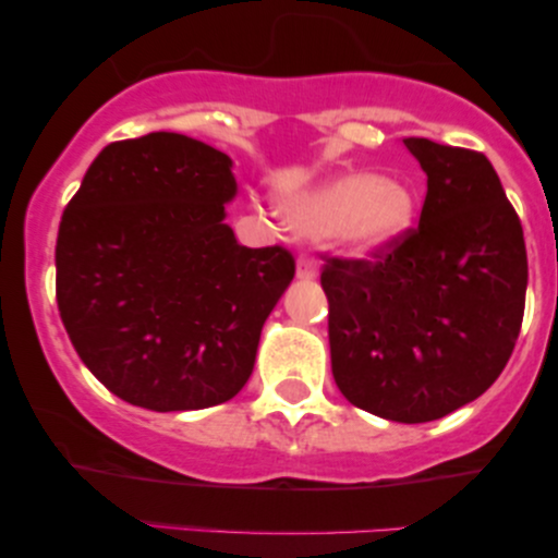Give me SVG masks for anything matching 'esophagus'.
<instances>
[{
	"label": "esophagus",
	"mask_w": 558,
	"mask_h": 558,
	"mask_svg": "<svg viewBox=\"0 0 558 558\" xmlns=\"http://www.w3.org/2000/svg\"><path fill=\"white\" fill-rule=\"evenodd\" d=\"M317 271H319V262L315 256L302 254L300 258H296V277H300V279L317 277Z\"/></svg>",
	"instance_id": "34e87169"
}]
</instances>
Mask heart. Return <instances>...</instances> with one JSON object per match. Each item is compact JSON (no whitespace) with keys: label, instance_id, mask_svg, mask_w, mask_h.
<instances>
[{"label":"heart","instance_id":"1","mask_svg":"<svg viewBox=\"0 0 558 558\" xmlns=\"http://www.w3.org/2000/svg\"><path fill=\"white\" fill-rule=\"evenodd\" d=\"M418 195L409 180L371 172H342L292 197L287 216L304 231H330L353 254H376L414 223Z\"/></svg>","mask_w":558,"mask_h":558}]
</instances>
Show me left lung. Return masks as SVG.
I'll use <instances>...</instances> for the list:
<instances>
[{
  "instance_id": "obj_1",
  "label": "left lung",
  "mask_w": 558,
  "mask_h": 558,
  "mask_svg": "<svg viewBox=\"0 0 558 558\" xmlns=\"http://www.w3.org/2000/svg\"><path fill=\"white\" fill-rule=\"evenodd\" d=\"M426 172L418 226L368 258L327 256L332 376L388 422L452 414L495 384L523 323L521 218L483 151L403 140Z\"/></svg>"
}]
</instances>
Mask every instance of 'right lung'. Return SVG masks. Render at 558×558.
I'll return each mask as SVG.
<instances>
[{"instance_id":"obj_1","label":"right lung","mask_w":558,"mask_h":558,"mask_svg":"<svg viewBox=\"0 0 558 558\" xmlns=\"http://www.w3.org/2000/svg\"><path fill=\"white\" fill-rule=\"evenodd\" d=\"M231 157L172 132L111 142L65 205L56 296L86 368L132 407L208 409L254 371L294 279L284 246L246 248L223 223Z\"/></svg>"}]
</instances>
